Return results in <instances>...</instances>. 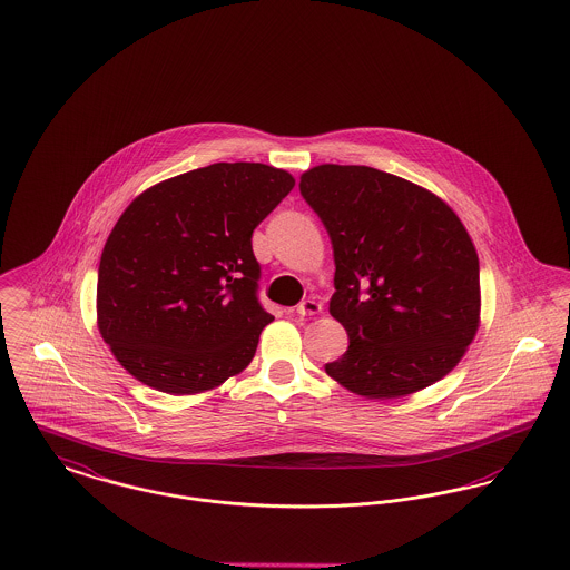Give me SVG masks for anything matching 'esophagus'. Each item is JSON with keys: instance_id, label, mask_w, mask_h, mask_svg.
I'll return each instance as SVG.
<instances>
[{"instance_id": "esophagus-1", "label": "esophagus", "mask_w": 570, "mask_h": 570, "mask_svg": "<svg viewBox=\"0 0 570 570\" xmlns=\"http://www.w3.org/2000/svg\"><path fill=\"white\" fill-rule=\"evenodd\" d=\"M321 309H323V305L316 299H305V302L297 305L299 316H316V314H321Z\"/></svg>"}]
</instances>
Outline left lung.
<instances>
[{
	"mask_svg": "<svg viewBox=\"0 0 570 570\" xmlns=\"http://www.w3.org/2000/svg\"><path fill=\"white\" fill-rule=\"evenodd\" d=\"M303 200L334 247L330 312L348 334L325 372L366 399H401L443 379L480 325V265L435 194L368 166L303 171Z\"/></svg>",
	"mask_w": 570,
	"mask_h": 570,
	"instance_id": "1",
	"label": "left lung"
}]
</instances>
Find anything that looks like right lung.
<instances>
[{"instance_id": "right-lung-1", "label": "right lung", "mask_w": 570, "mask_h": 570, "mask_svg": "<svg viewBox=\"0 0 570 570\" xmlns=\"http://www.w3.org/2000/svg\"><path fill=\"white\" fill-rule=\"evenodd\" d=\"M293 187L288 171L265 164H213L127 206L97 284L99 332L122 368L185 396L249 366L273 321L258 302L252 235Z\"/></svg>"}]
</instances>
